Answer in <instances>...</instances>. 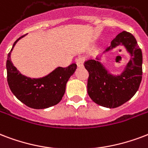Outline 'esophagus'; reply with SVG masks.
Returning a JSON list of instances; mask_svg holds the SVG:
<instances>
[{
	"label": "esophagus",
	"mask_w": 148,
	"mask_h": 148,
	"mask_svg": "<svg viewBox=\"0 0 148 148\" xmlns=\"http://www.w3.org/2000/svg\"><path fill=\"white\" fill-rule=\"evenodd\" d=\"M84 57H79L76 60V63H77V65L78 67H82V66H84Z\"/></svg>",
	"instance_id": "esophagus-1"
}]
</instances>
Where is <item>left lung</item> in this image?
<instances>
[{
    "label": "left lung",
    "mask_w": 148,
    "mask_h": 148,
    "mask_svg": "<svg viewBox=\"0 0 148 148\" xmlns=\"http://www.w3.org/2000/svg\"><path fill=\"white\" fill-rule=\"evenodd\" d=\"M119 46H123L131 56L121 74L109 73L99 57L84 64L89 74L87 85L89 97L96 104L110 109L129 101L137 92L142 80V51L136 39L128 32H122L104 53Z\"/></svg>",
    "instance_id": "1"
}]
</instances>
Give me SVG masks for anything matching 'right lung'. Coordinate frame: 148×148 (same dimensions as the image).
Returning <instances> with one entry per match:
<instances>
[{"instance_id":"obj_1","label":"right lung","mask_w":148,"mask_h":148,"mask_svg":"<svg viewBox=\"0 0 148 148\" xmlns=\"http://www.w3.org/2000/svg\"><path fill=\"white\" fill-rule=\"evenodd\" d=\"M23 36L14 42L8 54L6 67L9 88L19 101L30 108L42 109L53 106L58 104L64 96L66 82L75 71L77 64H72L67 67L59 66L40 78L22 75L12 64L11 53L17 42Z\"/></svg>"}]
</instances>
